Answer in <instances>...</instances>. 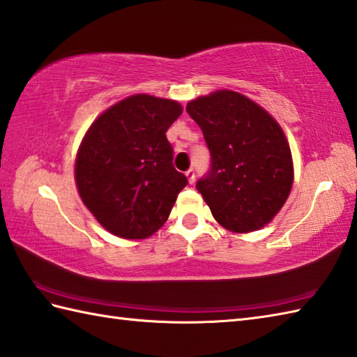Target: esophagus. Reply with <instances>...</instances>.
Returning a JSON list of instances; mask_svg holds the SVG:
<instances>
[{"label": "esophagus", "mask_w": 357, "mask_h": 357, "mask_svg": "<svg viewBox=\"0 0 357 357\" xmlns=\"http://www.w3.org/2000/svg\"><path fill=\"white\" fill-rule=\"evenodd\" d=\"M185 176H186V178H188V181L189 183H194V180H195V172H194V169H189V171H186L185 172Z\"/></svg>", "instance_id": "34e87169"}]
</instances>
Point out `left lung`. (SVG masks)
Returning <instances> with one entry per match:
<instances>
[{
    "label": "left lung",
    "instance_id": "8db88e82",
    "mask_svg": "<svg viewBox=\"0 0 357 357\" xmlns=\"http://www.w3.org/2000/svg\"><path fill=\"white\" fill-rule=\"evenodd\" d=\"M213 158L197 183L213 217L245 234L266 227L285 205L294 181L288 138L266 109L242 93L220 89L186 105Z\"/></svg>",
    "mask_w": 357,
    "mask_h": 357
}]
</instances>
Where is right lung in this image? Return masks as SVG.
Returning <instances> with one entry per match:
<instances>
[{
	"instance_id": "right-lung-1",
	"label": "right lung",
	"mask_w": 357,
	"mask_h": 357,
	"mask_svg": "<svg viewBox=\"0 0 357 357\" xmlns=\"http://www.w3.org/2000/svg\"><path fill=\"white\" fill-rule=\"evenodd\" d=\"M183 107L135 93L93 120L75 157L79 199L111 234L143 240L168 220L188 180L172 166L166 130Z\"/></svg>"
}]
</instances>
